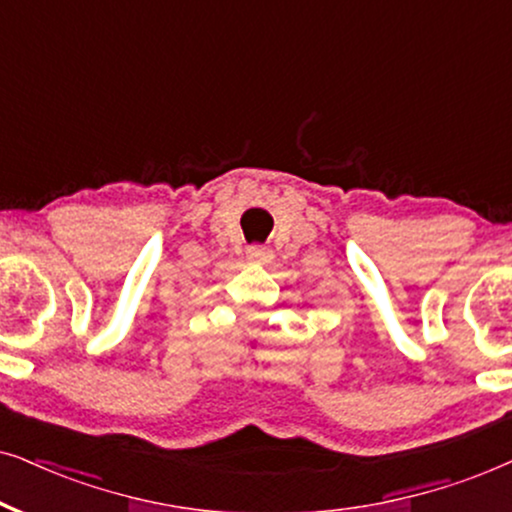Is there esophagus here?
<instances>
[{
	"label": "esophagus",
	"instance_id": "obj_1",
	"mask_svg": "<svg viewBox=\"0 0 512 512\" xmlns=\"http://www.w3.org/2000/svg\"><path fill=\"white\" fill-rule=\"evenodd\" d=\"M245 257H248L250 264H271V260H274V252H271L269 248H264V245H250L248 252H245Z\"/></svg>",
	"mask_w": 512,
	"mask_h": 512
}]
</instances>
